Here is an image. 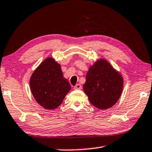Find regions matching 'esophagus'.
Returning <instances> with one entry per match:
<instances>
[{
    "label": "esophagus",
    "instance_id": "1",
    "mask_svg": "<svg viewBox=\"0 0 152 152\" xmlns=\"http://www.w3.org/2000/svg\"><path fill=\"white\" fill-rule=\"evenodd\" d=\"M74 88L75 90H78V89H81L82 88V86L80 85V84H77V85L74 86Z\"/></svg>",
    "mask_w": 152,
    "mask_h": 152
}]
</instances>
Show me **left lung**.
<instances>
[{
	"mask_svg": "<svg viewBox=\"0 0 152 152\" xmlns=\"http://www.w3.org/2000/svg\"><path fill=\"white\" fill-rule=\"evenodd\" d=\"M123 77L106 59L100 58L89 67L83 89L91 104L107 110L117 103L123 89Z\"/></svg>",
	"mask_w": 152,
	"mask_h": 152,
	"instance_id": "left-lung-1",
	"label": "left lung"
}]
</instances>
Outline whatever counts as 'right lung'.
I'll use <instances>...</instances> for the list:
<instances>
[{
    "label": "right lung",
    "mask_w": 152,
    "mask_h": 152,
    "mask_svg": "<svg viewBox=\"0 0 152 152\" xmlns=\"http://www.w3.org/2000/svg\"><path fill=\"white\" fill-rule=\"evenodd\" d=\"M31 92L37 102L46 110H54L63 102L71 89L64 77L61 65L47 57L38 66L30 79Z\"/></svg>",
    "instance_id": "right-lung-1"
}]
</instances>
